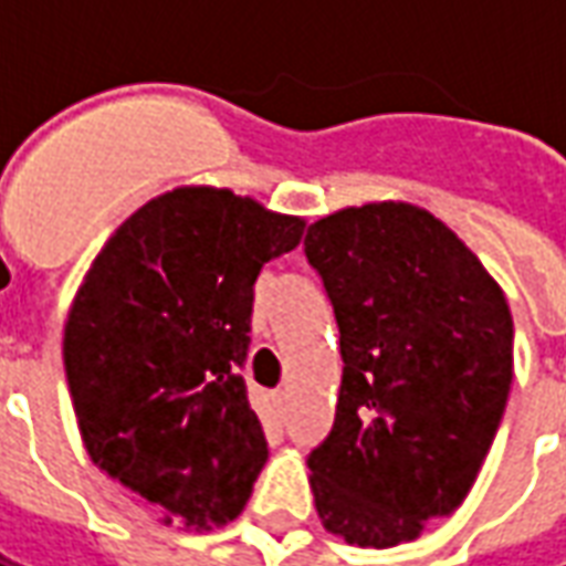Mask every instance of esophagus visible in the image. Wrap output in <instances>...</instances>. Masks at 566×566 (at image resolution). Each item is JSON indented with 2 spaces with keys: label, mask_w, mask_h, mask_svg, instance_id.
<instances>
[{
  "label": "esophagus",
  "mask_w": 566,
  "mask_h": 566,
  "mask_svg": "<svg viewBox=\"0 0 566 566\" xmlns=\"http://www.w3.org/2000/svg\"><path fill=\"white\" fill-rule=\"evenodd\" d=\"M272 403H275V409L284 416V409H287V391H275L272 394Z\"/></svg>",
  "instance_id": "obj_1"
}]
</instances>
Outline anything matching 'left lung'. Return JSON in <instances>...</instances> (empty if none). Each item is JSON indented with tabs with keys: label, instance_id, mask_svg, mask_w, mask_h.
<instances>
[{
	"label": "left lung",
	"instance_id": "obj_1",
	"mask_svg": "<svg viewBox=\"0 0 566 566\" xmlns=\"http://www.w3.org/2000/svg\"><path fill=\"white\" fill-rule=\"evenodd\" d=\"M303 251L339 327L343 385L308 454L321 524L388 548L458 510L512 385V315L449 227L406 202L321 218Z\"/></svg>",
	"mask_w": 566,
	"mask_h": 566
}]
</instances>
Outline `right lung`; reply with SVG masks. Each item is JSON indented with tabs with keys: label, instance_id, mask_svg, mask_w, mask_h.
Here are the masks:
<instances>
[{
	"label": "right lung",
	"instance_id": "1",
	"mask_svg": "<svg viewBox=\"0 0 566 566\" xmlns=\"http://www.w3.org/2000/svg\"><path fill=\"white\" fill-rule=\"evenodd\" d=\"M303 221L214 187L150 199L93 260L63 364L91 461L169 524L233 522L266 461L248 403L254 282Z\"/></svg>",
	"mask_w": 566,
	"mask_h": 566
}]
</instances>
